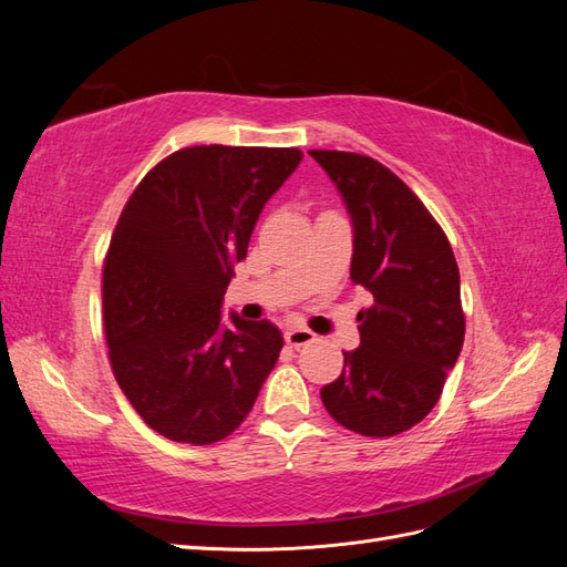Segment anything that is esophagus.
<instances>
[{
	"mask_svg": "<svg viewBox=\"0 0 567 567\" xmlns=\"http://www.w3.org/2000/svg\"><path fill=\"white\" fill-rule=\"evenodd\" d=\"M284 338H286V342H288L290 348H302V346H307V342L317 340V336L310 329H302V326H296V329H288Z\"/></svg>",
	"mask_w": 567,
	"mask_h": 567,
	"instance_id": "34e87169",
	"label": "esophagus"
}]
</instances>
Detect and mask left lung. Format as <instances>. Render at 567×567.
I'll return each instance as SVG.
<instances>
[{"instance_id":"1","label":"left lung","mask_w":567,"mask_h":567,"mask_svg":"<svg viewBox=\"0 0 567 567\" xmlns=\"http://www.w3.org/2000/svg\"><path fill=\"white\" fill-rule=\"evenodd\" d=\"M352 219L350 279L373 305L359 312V348L321 388L326 411L367 437L400 435L437 404L463 348L466 319L447 236L385 165L348 151H310Z\"/></svg>"}]
</instances>
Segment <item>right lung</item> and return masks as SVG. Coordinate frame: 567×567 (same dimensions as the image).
Masks as SVG:
<instances>
[{"mask_svg": "<svg viewBox=\"0 0 567 567\" xmlns=\"http://www.w3.org/2000/svg\"><path fill=\"white\" fill-rule=\"evenodd\" d=\"M302 161L298 148L192 146L134 188L104 265V329L120 390L167 440L234 433L284 348L271 321L221 300L265 203Z\"/></svg>", "mask_w": 567, "mask_h": 567, "instance_id": "1", "label": "right lung"}]
</instances>
